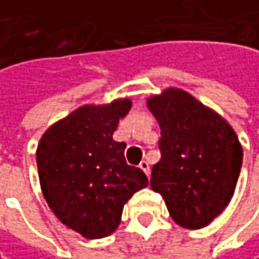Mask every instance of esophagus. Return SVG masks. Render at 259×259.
Instances as JSON below:
<instances>
[{
  "mask_svg": "<svg viewBox=\"0 0 259 259\" xmlns=\"http://www.w3.org/2000/svg\"><path fill=\"white\" fill-rule=\"evenodd\" d=\"M139 167L147 174V177H150V163H148L147 160H142L141 164H139Z\"/></svg>",
  "mask_w": 259,
  "mask_h": 259,
  "instance_id": "34e87169",
  "label": "esophagus"
}]
</instances>
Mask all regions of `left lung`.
Instances as JSON below:
<instances>
[{"label":"left lung","mask_w":259,"mask_h":259,"mask_svg":"<svg viewBox=\"0 0 259 259\" xmlns=\"http://www.w3.org/2000/svg\"><path fill=\"white\" fill-rule=\"evenodd\" d=\"M147 105L161 129V158L150 185L178 225L206 227L234 194L243 160L239 138L220 114L181 89L170 87Z\"/></svg>","instance_id":"1"}]
</instances>
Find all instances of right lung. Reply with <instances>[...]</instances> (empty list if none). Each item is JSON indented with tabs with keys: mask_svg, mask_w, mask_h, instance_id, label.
<instances>
[{
	"mask_svg": "<svg viewBox=\"0 0 259 259\" xmlns=\"http://www.w3.org/2000/svg\"><path fill=\"white\" fill-rule=\"evenodd\" d=\"M130 99L84 105L55 123L36 148L38 177L49 207L85 239L112 234L124 203L148 185V178L126 163L124 142L112 139Z\"/></svg>",
	"mask_w": 259,
	"mask_h": 259,
	"instance_id": "right-lung-1",
	"label": "right lung"
}]
</instances>
